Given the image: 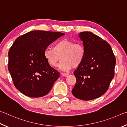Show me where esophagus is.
<instances>
[{"mask_svg":"<svg viewBox=\"0 0 127 127\" xmlns=\"http://www.w3.org/2000/svg\"><path fill=\"white\" fill-rule=\"evenodd\" d=\"M61 75L62 76H64V77H67L68 76V75L67 74H66V73H64V72H61Z\"/></svg>","mask_w":127,"mask_h":127,"instance_id":"34e87169","label":"esophagus"}]
</instances>
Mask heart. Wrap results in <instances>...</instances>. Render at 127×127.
Instances as JSON below:
<instances>
[{
  "label": "heart",
  "instance_id": "b5f03b06",
  "mask_svg": "<svg viewBox=\"0 0 127 127\" xmlns=\"http://www.w3.org/2000/svg\"><path fill=\"white\" fill-rule=\"evenodd\" d=\"M85 54L83 45L75 43V42L67 39L60 40L55 44L53 48H47L44 51V57L52 67H57L61 58L59 67L65 71L80 65L85 57Z\"/></svg>",
  "mask_w": 127,
  "mask_h": 127
}]
</instances>
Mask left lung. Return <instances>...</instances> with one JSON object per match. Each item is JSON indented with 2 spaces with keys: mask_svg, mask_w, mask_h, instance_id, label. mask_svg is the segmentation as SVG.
Segmentation results:
<instances>
[{
  "mask_svg": "<svg viewBox=\"0 0 127 127\" xmlns=\"http://www.w3.org/2000/svg\"><path fill=\"white\" fill-rule=\"evenodd\" d=\"M85 57L75 71L76 83L72 93L83 100L96 99L105 93L114 76L115 57L108 42L90 32L79 33Z\"/></svg>",
  "mask_w": 127,
  "mask_h": 127,
  "instance_id": "1",
  "label": "left lung"
}]
</instances>
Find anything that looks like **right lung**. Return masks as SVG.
<instances>
[{
  "label": "right lung",
  "mask_w": 127,
  "mask_h": 127,
  "mask_svg": "<svg viewBox=\"0 0 127 127\" xmlns=\"http://www.w3.org/2000/svg\"><path fill=\"white\" fill-rule=\"evenodd\" d=\"M59 32L32 31L15 39L8 53V70L18 90L32 97L50 92L60 72L49 65L44 51L59 37Z\"/></svg>",
  "instance_id": "obj_1"
}]
</instances>
